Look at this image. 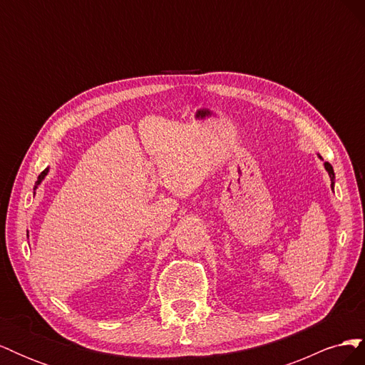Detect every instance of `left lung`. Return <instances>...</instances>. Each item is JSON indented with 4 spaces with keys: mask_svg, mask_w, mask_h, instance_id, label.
<instances>
[{
    "mask_svg": "<svg viewBox=\"0 0 365 365\" xmlns=\"http://www.w3.org/2000/svg\"><path fill=\"white\" fill-rule=\"evenodd\" d=\"M319 158H322V157H319ZM324 169L327 170V173H329V176H330V181H332V184H330V187H332V189H334V184H335L334 168H332V165H330V163H324Z\"/></svg>",
    "mask_w": 365,
    "mask_h": 365,
    "instance_id": "left-lung-1",
    "label": "left lung"
}]
</instances>
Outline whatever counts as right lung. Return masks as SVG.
Wrapping results in <instances>:
<instances>
[{"mask_svg":"<svg viewBox=\"0 0 365 365\" xmlns=\"http://www.w3.org/2000/svg\"><path fill=\"white\" fill-rule=\"evenodd\" d=\"M48 173V169H46V170H43V172H41V175L38 176V181H36V184H35V189H33V190H36V187L41 184V181L43 180V178H46V175Z\"/></svg>","mask_w":365,"mask_h":365,"instance_id":"add662e5","label":"right lung"}]
</instances>
